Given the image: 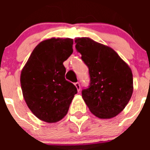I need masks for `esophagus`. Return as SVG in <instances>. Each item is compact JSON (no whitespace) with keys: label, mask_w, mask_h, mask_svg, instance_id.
Listing matches in <instances>:
<instances>
[{"label":"esophagus","mask_w":150,"mask_h":150,"mask_svg":"<svg viewBox=\"0 0 150 150\" xmlns=\"http://www.w3.org/2000/svg\"><path fill=\"white\" fill-rule=\"evenodd\" d=\"M75 87H76L78 91H80V90H81V85H80L79 83L78 82L75 83Z\"/></svg>","instance_id":"obj_1"}]
</instances>
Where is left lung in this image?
<instances>
[{
	"mask_svg": "<svg viewBox=\"0 0 150 150\" xmlns=\"http://www.w3.org/2000/svg\"><path fill=\"white\" fill-rule=\"evenodd\" d=\"M75 43L90 75V86L82 91L84 102L92 114L99 118L115 117L132 96L131 68L110 47L89 38H78Z\"/></svg>",
	"mask_w": 150,
	"mask_h": 150,
	"instance_id": "left-lung-1",
	"label": "left lung"
}]
</instances>
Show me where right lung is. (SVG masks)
I'll return each mask as SVG.
<instances>
[{
	"instance_id": "obj_1",
	"label": "right lung",
	"mask_w": 150,
	"mask_h": 150,
	"mask_svg": "<svg viewBox=\"0 0 150 150\" xmlns=\"http://www.w3.org/2000/svg\"><path fill=\"white\" fill-rule=\"evenodd\" d=\"M71 38L47 39L34 48L21 72L25 102L40 120L57 122L67 113L78 91L66 81L63 62L73 52Z\"/></svg>"
}]
</instances>
